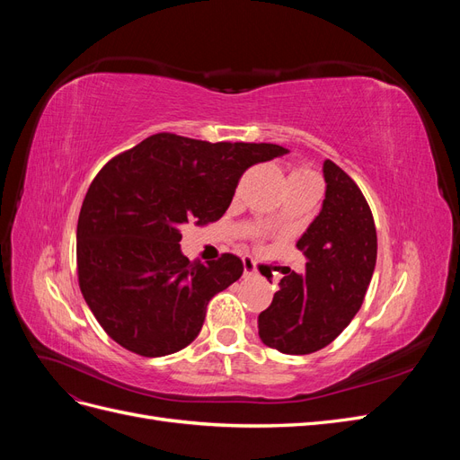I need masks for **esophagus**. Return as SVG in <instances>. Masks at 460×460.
Listing matches in <instances>:
<instances>
[{"label":"esophagus","instance_id":"obj_1","mask_svg":"<svg viewBox=\"0 0 460 460\" xmlns=\"http://www.w3.org/2000/svg\"><path fill=\"white\" fill-rule=\"evenodd\" d=\"M243 276H245V278H255V276H259L253 259H249V257L243 259Z\"/></svg>","mask_w":460,"mask_h":460}]
</instances>
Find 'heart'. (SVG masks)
I'll return each mask as SVG.
<instances>
[{
  "mask_svg": "<svg viewBox=\"0 0 460 460\" xmlns=\"http://www.w3.org/2000/svg\"><path fill=\"white\" fill-rule=\"evenodd\" d=\"M301 174H311L309 171H303V169H299V171H294L291 172V176H301Z\"/></svg>",
  "mask_w": 460,
  "mask_h": 460,
  "instance_id": "heart-1",
  "label": "heart"
}]
</instances>
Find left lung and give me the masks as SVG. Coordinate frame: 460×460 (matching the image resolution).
<instances>
[{
    "label": "left lung",
    "mask_w": 460,
    "mask_h": 460,
    "mask_svg": "<svg viewBox=\"0 0 460 460\" xmlns=\"http://www.w3.org/2000/svg\"><path fill=\"white\" fill-rule=\"evenodd\" d=\"M320 213L297 240L305 272H284L270 307L259 314L264 345L286 355L323 349L349 326L372 280L378 238L363 191L330 159Z\"/></svg>",
    "instance_id": "obj_1"
}]
</instances>
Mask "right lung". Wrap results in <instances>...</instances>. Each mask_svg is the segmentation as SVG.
<instances>
[{
  "label": "right lung",
  "instance_id": "add662e5",
  "mask_svg": "<svg viewBox=\"0 0 460 460\" xmlns=\"http://www.w3.org/2000/svg\"><path fill=\"white\" fill-rule=\"evenodd\" d=\"M276 144H208L149 136L93 178L76 226L80 291L124 349L164 357L201 332L207 305L243 272L240 257L188 261L180 226L218 220L252 164L286 155Z\"/></svg>",
  "mask_w": 460,
  "mask_h": 460
}]
</instances>
